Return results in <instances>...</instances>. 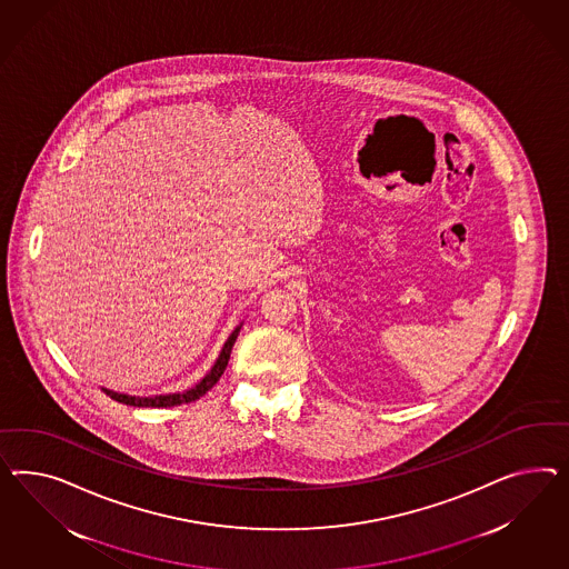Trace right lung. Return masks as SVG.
Instances as JSON below:
<instances>
[{
  "instance_id": "1",
  "label": "right lung",
  "mask_w": 569,
  "mask_h": 569,
  "mask_svg": "<svg viewBox=\"0 0 569 569\" xmlns=\"http://www.w3.org/2000/svg\"><path fill=\"white\" fill-rule=\"evenodd\" d=\"M242 325H236V329L231 331L230 338L226 339L221 352L217 356L213 367L209 369V372L200 379L199 383L188 387L184 391H176V393H161V396H128V393H120V391H111L108 387H101L106 393H108L111 400L120 401L126 406H134V408H171V406H180V403H188V401L199 400L202 398L213 385L219 381V377L223 375V370L228 367V360H230L231 348L238 339V333L242 329Z\"/></svg>"
}]
</instances>
